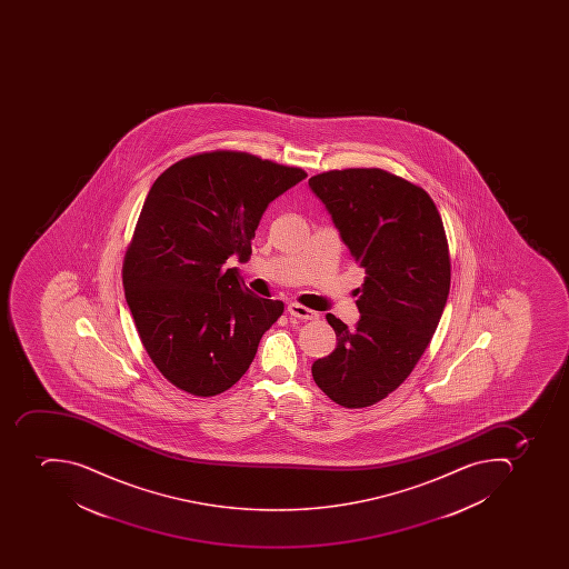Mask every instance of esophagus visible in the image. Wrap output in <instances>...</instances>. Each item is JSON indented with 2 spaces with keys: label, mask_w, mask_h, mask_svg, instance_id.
I'll return each instance as SVG.
<instances>
[{
  "label": "esophagus",
  "mask_w": 569,
  "mask_h": 569,
  "mask_svg": "<svg viewBox=\"0 0 569 569\" xmlns=\"http://www.w3.org/2000/svg\"><path fill=\"white\" fill-rule=\"evenodd\" d=\"M288 313L291 317L300 318V320H317L318 313L313 311V309L306 308V306L297 305V302H291L288 306Z\"/></svg>",
  "instance_id": "1"
}]
</instances>
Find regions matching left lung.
Masks as SVG:
<instances>
[{"label": "left lung", "instance_id": "1", "mask_svg": "<svg viewBox=\"0 0 569 569\" xmlns=\"http://www.w3.org/2000/svg\"><path fill=\"white\" fill-rule=\"evenodd\" d=\"M341 240L367 278L353 327L327 313L336 349L311 367L341 408L361 409L393 393L420 361L450 291L443 220L429 193L388 170H327L309 178Z\"/></svg>", "mask_w": 569, "mask_h": 569}]
</instances>
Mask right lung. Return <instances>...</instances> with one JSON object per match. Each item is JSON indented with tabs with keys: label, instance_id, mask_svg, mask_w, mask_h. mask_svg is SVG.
<instances>
[{
	"label": "right lung",
	"instance_id": "right-lung-1",
	"mask_svg": "<svg viewBox=\"0 0 569 569\" xmlns=\"http://www.w3.org/2000/svg\"><path fill=\"white\" fill-rule=\"evenodd\" d=\"M251 152H198L152 183L122 263L140 341L170 385L193 397L224 393L251 367L281 300L246 288L229 256L251 258L269 202L306 178Z\"/></svg>",
	"mask_w": 569,
	"mask_h": 569
}]
</instances>
